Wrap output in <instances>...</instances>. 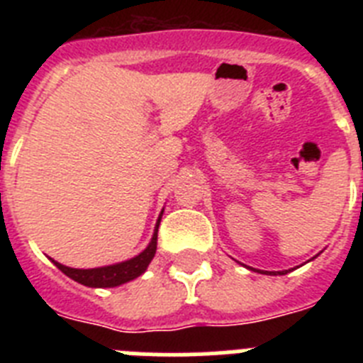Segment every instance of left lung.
Returning a JSON list of instances; mask_svg holds the SVG:
<instances>
[{
    "label": "left lung",
    "mask_w": 363,
    "mask_h": 363,
    "mask_svg": "<svg viewBox=\"0 0 363 363\" xmlns=\"http://www.w3.org/2000/svg\"><path fill=\"white\" fill-rule=\"evenodd\" d=\"M274 274H277V272H274ZM278 274H285V272H284V271H281V272H278Z\"/></svg>",
    "instance_id": "8db88e82"
}]
</instances>
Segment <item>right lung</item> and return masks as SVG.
Wrapping results in <instances>:
<instances>
[{
    "label": "right lung",
    "mask_w": 363,
    "mask_h": 363,
    "mask_svg": "<svg viewBox=\"0 0 363 363\" xmlns=\"http://www.w3.org/2000/svg\"><path fill=\"white\" fill-rule=\"evenodd\" d=\"M162 218V216H160ZM158 227L160 220L156 223V229H154L152 240H150L149 247L142 255H138L136 258L127 259V262H121L116 265H107V267H98V269H70L65 265L54 262L57 269L62 272H65L67 277L72 278L74 281L78 284L89 285V287H116V285L125 284V281H130L134 278H138L142 272H145V269L149 267L150 259L156 255V245H158Z\"/></svg>",
    "instance_id": "1"
}]
</instances>
